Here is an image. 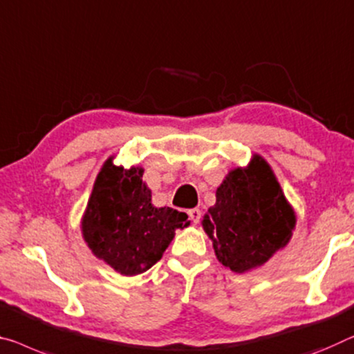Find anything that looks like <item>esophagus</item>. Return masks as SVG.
Instances as JSON below:
<instances>
[{
    "label": "esophagus",
    "mask_w": 354,
    "mask_h": 354,
    "mask_svg": "<svg viewBox=\"0 0 354 354\" xmlns=\"http://www.w3.org/2000/svg\"><path fill=\"white\" fill-rule=\"evenodd\" d=\"M188 216H189V220L193 221V225H198L199 220H201V210L199 209L188 210Z\"/></svg>",
    "instance_id": "obj_1"
}]
</instances>
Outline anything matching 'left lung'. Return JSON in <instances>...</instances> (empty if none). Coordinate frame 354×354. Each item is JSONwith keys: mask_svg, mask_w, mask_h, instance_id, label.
Returning a JSON list of instances; mask_svg holds the SVG:
<instances>
[{"mask_svg": "<svg viewBox=\"0 0 354 354\" xmlns=\"http://www.w3.org/2000/svg\"><path fill=\"white\" fill-rule=\"evenodd\" d=\"M295 226V210L259 155L247 167L230 171L203 220L216 258L236 274L268 263L290 242Z\"/></svg>", "mask_w": 354, "mask_h": 354, "instance_id": "8db88e82", "label": "left lung"}]
</instances>
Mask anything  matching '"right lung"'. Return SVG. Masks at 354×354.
I'll use <instances>...</instances> for the list:
<instances>
[{
	"mask_svg": "<svg viewBox=\"0 0 354 354\" xmlns=\"http://www.w3.org/2000/svg\"><path fill=\"white\" fill-rule=\"evenodd\" d=\"M142 167L115 166L109 158L97 174L82 216V236L96 258L122 275H138L161 259L188 215L155 207Z\"/></svg>",
	"mask_w": 354,
	"mask_h": 354,
	"instance_id": "obj_1",
	"label": "right lung"
}]
</instances>
